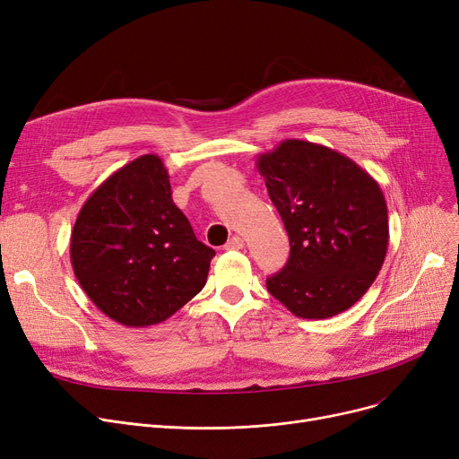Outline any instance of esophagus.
<instances>
[{
	"label": "esophagus",
	"instance_id": "obj_1",
	"mask_svg": "<svg viewBox=\"0 0 459 459\" xmlns=\"http://www.w3.org/2000/svg\"><path fill=\"white\" fill-rule=\"evenodd\" d=\"M246 244H244V238H239V236H232L229 242H227V246H225V249H242Z\"/></svg>",
	"mask_w": 459,
	"mask_h": 459
}]
</instances>
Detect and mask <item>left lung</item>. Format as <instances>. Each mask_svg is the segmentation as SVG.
I'll return each instance as SVG.
<instances>
[{
	"instance_id": "1",
	"label": "left lung",
	"mask_w": 459,
	"mask_h": 459,
	"mask_svg": "<svg viewBox=\"0 0 459 459\" xmlns=\"http://www.w3.org/2000/svg\"><path fill=\"white\" fill-rule=\"evenodd\" d=\"M290 239L286 266L268 292L298 318L341 315L367 294L389 246L379 184L348 156L318 143L284 139L256 158Z\"/></svg>"
}]
</instances>
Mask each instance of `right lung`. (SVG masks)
<instances>
[{
	"instance_id": "add662e5",
	"label": "right lung",
	"mask_w": 459,
	"mask_h": 459,
	"mask_svg": "<svg viewBox=\"0 0 459 459\" xmlns=\"http://www.w3.org/2000/svg\"><path fill=\"white\" fill-rule=\"evenodd\" d=\"M213 256L173 203L156 154L139 156L96 187L70 236V262L83 292L126 327L173 316L203 290Z\"/></svg>"
}]
</instances>
